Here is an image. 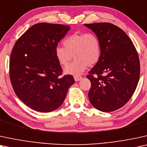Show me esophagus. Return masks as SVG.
Listing matches in <instances>:
<instances>
[{"label": "esophagus", "instance_id": "34e87169", "mask_svg": "<svg viewBox=\"0 0 147 147\" xmlns=\"http://www.w3.org/2000/svg\"><path fill=\"white\" fill-rule=\"evenodd\" d=\"M81 79H82V77H80V76H75V77H74V79H75V81L76 82L80 81Z\"/></svg>", "mask_w": 147, "mask_h": 147}]
</instances>
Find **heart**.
<instances>
[{
  "instance_id": "heart-1",
  "label": "heart",
  "mask_w": 147,
  "mask_h": 147,
  "mask_svg": "<svg viewBox=\"0 0 147 147\" xmlns=\"http://www.w3.org/2000/svg\"><path fill=\"white\" fill-rule=\"evenodd\" d=\"M64 46H58L55 49V55L61 66L69 63L74 56L76 59L64 68L66 75L79 76L87 66H93L101 58V43L96 35L88 34H74L64 40Z\"/></svg>"
}]
</instances>
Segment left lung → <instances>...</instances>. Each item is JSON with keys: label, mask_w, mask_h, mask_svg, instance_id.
Returning <instances> with one entry per match:
<instances>
[{"label": "left lung", "mask_w": 147, "mask_h": 147, "mask_svg": "<svg viewBox=\"0 0 147 147\" xmlns=\"http://www.w3.org/2000/svg\"><path fill=\"white\" fill-rule=\"evenodd\" d=\"M84 25L98 37L101 48L100 59L87 77L91 83L89 101L99 111H115L128 102L137 87L140 77L137 51L126 33L116 25L109 23Z\"/></svg>", "instance_id": "obj_1"}]
</instances>
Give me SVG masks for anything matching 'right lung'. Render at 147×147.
<instances>
[{"instance_id": "obj_1", "label": "right lung", "mask_w": 147, "mask_h": 147, "mask_svg": "<svg viewBox=\"0 0 147 147\" xmlns=\"http://www.w3.org/2000/svg\"><path fill=\"white\" fill-rule=\"evenodd\" d=\"M70 29L68 25L37 23L13 46L9 62L11 85L19 99L34 110L58 109L75 83L72 75L60 77L62 67L55 55L58 42Z\"/></svg>"}]
</instances>
